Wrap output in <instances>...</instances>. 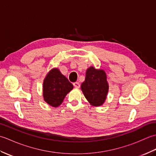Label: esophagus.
<instances>
[{
  "label": "esophagus",
  "instance_id": "obj_1",
  "mask_svg": "<svg viewBox=\"0 0 156 156\" xmlns=\"http://www.w3.org/2000/svg\"><path fill=\"white\" fill-rule=\"evenodd\" d=\"M73 84H74V87L76 88H78L79 87H80V83H79V82H74V83Z\"/></svg>",
  "mask_w": 156,
  "mask_h": 156
}]
</instances>
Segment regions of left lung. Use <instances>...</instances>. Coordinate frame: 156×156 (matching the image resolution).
Wrapping results in <instances>:
<instances>
[{
    "label": "left lung",
    "instance_id": "obj_1",
    "mask_svg": "<svg viewBox=\"0 0 156 156\" xmlns=\"http://www.w3.org/2000/svg\"><path fill=\"white\" fill-rule=\"evenodd\" d=\"M81 90L91 105L99 107L105 103L108 92V83L106 72L93 66L86 72L85 80L81 84Z\"/></svg>",
    "mask_w": 156,
    "mask_h": 156
}]
</instances>
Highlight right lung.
Masks as SVG:
<instances>
[{
    "instance_id": "obj_1",
    "label": "right lung",
    "mask_w": 156,
    "mask_h": 156,
    "mask_svg": "<svg viewBox=\"0 0 156 156\" xmlns=\"http://www.w3.org/2000/svg\"><path fill=\"white\" fill-rule=\"evenodd\" d=\"M73 88V84L58 68H53L48 73L43 82L44 100L51 107H58Z\"/></svg>"
}]
</instances>
